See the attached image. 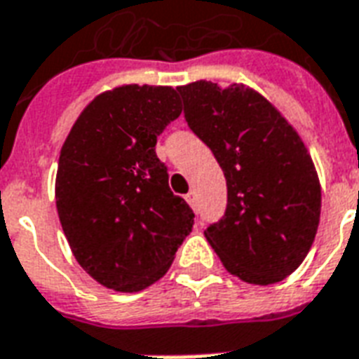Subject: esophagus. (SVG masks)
<instances>
[{
	"instance_id": "obj_1",
	"label": "esophagus",
	"mask_w": 359,
	"mask_h": 359,
	"mask_svg": "<svg viewBox=\"0 0 359 359\" xmlns=\"http://www.w3.org/2000/svg\"><path fill=\"white\" fill-rule=\"evenodd\" d=\"M187 201L192 207H196V192H192V190H190V192L187 194Z\"/></svg>"
}]
</instances>
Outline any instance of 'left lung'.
Wrapping results in <instances>:
<instances>
[{
	"instance_id": "1",
	"label": "left lung",
	"mask_w": 359,
	"mask_h": 359,
	"mask_svg": "<svg viewBox=\"0 0 359 359\" xmlns=\"http://www.w3.org/2000/svg\"><path fill=\"white\" fill-rule=\"evenodd\" d=\"M184 118L224 171V217L207 241L228 272L255 285L293 274L320 224L318 172L299 133L266 98L245 85L211 81L177 87Z\"/></svg>"
}]
</instances>
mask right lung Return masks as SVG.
Instances as JSON below:
<instances>
[{"mask_svg":"<svg viewBox=\"0 0 359 359\" xmlns=\"http://www.w3.org/2000/svg\"><path fill=\"white\" fill-rule=\"evenodd\" d=\"M179 93L123 85L98 95L72 127L58 159L57 211L76 261L121 293L163 278L194 226L169 188L156 142L179 118Z\"/></svg>","mask_w":359,"mask_h":359,"instance_id":"add662e5","label":"right lung"}]
</instances>
